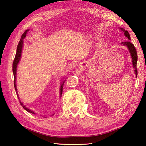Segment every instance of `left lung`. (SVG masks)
<instances>
[{
	"label": "left lung",
	"instance_id": "8db88e82",
	"mask_svg": "<svg viewBox=\"0 0 146 146\" xmlns=\"http://www.w3.org/2000/svg\"><path fill=\"white\" fill-rule=\"evenodd\" d=\"M121 30L122 31L124 32V34L125 36L127 37V38L129 40H130V36L129 32L127 30H124V29H123V28H121ZM121 44L127 46L129 48V50L130 51L131 56V58H132V62H133V67L135 68V72L136 74V76H137L138 71H137V68H136V64H137L138 56H137V52H136V50L135 46L132 43H131L130 40L122 42Z\"/></svg>",
	"mask_w": 146,
	"mask_h": 146
}]
</instances>
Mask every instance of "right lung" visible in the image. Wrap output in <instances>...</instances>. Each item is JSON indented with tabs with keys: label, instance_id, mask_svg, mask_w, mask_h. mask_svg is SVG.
Instances as JSON below:
<instances>
[{
	"label": "right lung",
	"instance_id": "right-lung-1",
	"mask_svg": "<svg viewBox=\"0 0 146 146\" xmlns=\"http://www.w3.org/2000/svg\"><path fill=\"white\" fill-rule=\"evenodd\" d=\"M29 31V30H26L22 34V36H21V38L20 39V41L19 42V44L17 45V50H16V56H15V59H14V61L13 62V74H14V86H15V90H16V94H17V97H19L18 95H17V88H16V68H17V65L19 63V62L20 60V59H21V53H22V46H23V39L25 38V37L26 36V34L27 31ZM64 82L65 81H64V82L62 83V85H61V87H60V96L62 95V88H63V86H64ZM20 104L23 107V109H24L25 110H27V111H29L30 113H31L33 114H35V113L30 110V109H27V108L23 105L22 103L20 101Z\"/></svg>",
	"mask_w": 146,
	"mask_h": 146
}]
</instances>
